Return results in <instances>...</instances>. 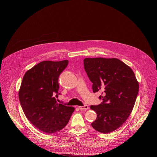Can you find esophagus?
Segmentation results:
<instances>
[{
    "label": "esophagus",
    "instance_id": "34e87169",
    "mask_svg": "<svg viewBox=\"0 0 157 157\" xmlns=\"http://www.w3.org/2000/svg\"><path fill=\"white\" fill-rule=\"evenodd\" d=\"M78 108L82 110H86L89 109V107L87 105H85L84 106H78Z\"/></svg>",
    "mask_w": 157,
    "mask_h": 157
}]
</instances>
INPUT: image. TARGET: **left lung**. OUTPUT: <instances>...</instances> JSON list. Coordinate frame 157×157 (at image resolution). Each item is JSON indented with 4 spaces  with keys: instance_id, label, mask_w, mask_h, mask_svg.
<instances>
[{
    "instance_id": "8db88e82",
    "label": "left lung",
    "mask_w": 157,
    "mask_h": 157,
    "mask_svg": "<svg viewBox=\"0 0 157 157\" xmlns=\"http://www.w3.org/2000/svg\"><path fill=\"white\" fill-rule=\"evenodd\" d=\"M84 70L93 82L94 93L103 91V102L91 105L97 114L92 127L107 133L120 127L131 114L139 93V85L130 66L117 58L84 59Z\"/></svg>"
}]
</instances>
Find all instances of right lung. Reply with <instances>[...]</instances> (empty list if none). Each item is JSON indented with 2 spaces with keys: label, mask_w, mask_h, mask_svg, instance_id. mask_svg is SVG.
Wrapping results in <instances>:
<instances>
[{
  "label": "right lung",
  "mask_w": 157,
  "mask_h": 157,
  "mask_svg": "<svg viewBox=\"0 0 157 157\" xmlns=\"http://www.w3.org/2000/svg\"><path fill=\"white\" fill-rule=\"evenodd\" d=\"M68 60L43 61L28 70L18 91L19 100L27 119L41 131L52 134L68 123L75 107L56 102L58 77Z\"/></svg>",
  "instance_id": "right-lung-1"
}]
</instances>
